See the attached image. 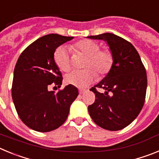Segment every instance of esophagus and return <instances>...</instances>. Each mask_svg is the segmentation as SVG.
I'll list each match as a JSON object with an SVG mask.
<instances>
[{
  "instance_id": "esophagus-1",
  "label": "esophagus",
  "mask_w": 159,
  "mask_h": 159,
  "mask_svg": "<svg viewBox=\"0 0 159 159\" xmlns=\"http://www.w3.org/2000/svg\"><path fill=\"white\" fill-rule=\"evenodd\" d=\"M85 92H86V90H84V89H79V93L80 94V95H82V94H84Z\"/></svg>"
}]
</instances>
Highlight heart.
Masks as SVG:
<instances>
[{
  "label": "heart",
  "mask_w": 159,
  "mask_h": 159,
  "mask_svg": "<svg viewBox=\"0 0 159 159\" xmlns=\"http://www.w3.org/2000/svg\"><path fill=\"white\" fill-rule=\"evenodd\" d=\"M76 52L87 56L84 70H75L65 76L67 84L78 87L88 86L95 79L97 72L100 76L107 75L111 69L114 64V56L111 49L100 48L98 42L92 40H82L73 45ZM54 61L61 71H68L71 69V57L68 49L60 46L54 52ZM96 70L95 71L94 70Z\"/></svg>",
  "instance_id": "1"
}]
</instances>
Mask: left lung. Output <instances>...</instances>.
<instances>
[{
    "instance_id": "8db88e82",
    "label": "left lung",
    "mask_w": 159,
    "mask_h": 159,
    "mask_svg": "<svg viewBox=\"0 0 159 159\" xmlns=\"http://www.w3.org/2000/svg\"><path fill=\"white\" fill-rule=\"evenodd\" d=\"M88 37L107 41L114 56L111 71L90 89L96 99L88 106V112L99 127L108 130H122L134 121L144 105L146 68L137 50L123 38L109 32ZM97 88L105 92L100 93Z\"/></svg>"
}]
</instances>
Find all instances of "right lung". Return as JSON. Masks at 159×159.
Instances as JSON below:
<instances>
[{
    "label": "right lung",
    "mask_w": 159,
    "mask_h": 159,
    "mask_svg": "<svg viewBox=\"0 0 159 159\" xmlns=\"http://www.w3.org/2000/svg\"><path fill=\"white\" fill-rule=\"evenodd\" d=\"M72 38L46 35L28 46L18 58L13 73L12 100L20 119L32 130L48 132L60 127L78 96V90L71 84L57 92L49 91L52 85L60 88L63 80L54 61L55 51Z\"/></svg>",
    "instance_id": "obj_1"
}]
</instances>
